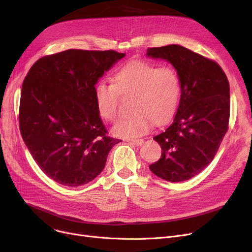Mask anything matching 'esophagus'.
I'll list each match as a JSON object with an SVG mask.
<instances>
[{
    "mask_svg": "<svg viewBox=\"0 0 252 252\" xmlns=\"http://www.w3.org/2000/svg\"><path fill=\"white\" fill-rule=\"evenodd\" d=\"M129 143H131V144H135V145H137V146H140V145H142L143 143H144V140L143 139H136V140H130V142Z\"/></svg>",
    "mask_w": 252,
    "mask_h": 252,
    "instance_id": "esophagus-1",
    "label": "esophagus"
}]
</instances>
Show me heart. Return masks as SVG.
<instances>
[{
    "instance_id": "1",
    "label": "heart",
    "mask_w": 252,
    "mask_h": 252,
    "mask_svg": "<svg viewBox=\"0 0 252 252\" xmlns=\"http://www.w3.org/2000/svg\"><path fill=\"white\" fill-rule=\"evenodd\" d=\"M133 97V115L113 128L118 137L136 138L146 134L153 123H166L175 113L180 82L176 71L158 68L146 62L135 61L125 65L113 77V84L100 82L94 90L97 110L105 121L114 123L119 116V102Z\"/></svg>"
}]
</instances>
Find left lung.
Returning a JSON list of instances; mask_svg holds the SVG:
<instances>
[{"label": "left lung", "instance_id": "obj_1", "mask_svg": "<svg viewBox=\"0 0 252 252\" xmlns=\"http://www.w3.org/2000/svg\"><path fill=\"white\" fill-rule=\"evenodd\" d=\"M147 56L173 64L181 87L173 124L153 138L161 157L149 168L168 182L187 181L213 161L229 128V81L216 61L179 45L148 48Z\"/></svg>", "mask_w": 252, "mask_h": 252}]
</instances>
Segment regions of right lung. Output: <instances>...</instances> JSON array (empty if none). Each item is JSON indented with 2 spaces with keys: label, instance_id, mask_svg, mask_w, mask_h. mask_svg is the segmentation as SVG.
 I'll list each match as a JSON object with an SVG mask.
<instances>
[{
  "label": "right lung",
  "instance_id": "1",
  "mask_svg": "<svg viewBox=\"0 0 252 252\" xmlns=\"http://www.w3.org/2000/svg\"><path fill=\"white\" fill-rule=\"evenodd\" d=\"M125 57L113 50H66L39 58L25 76L19 106L22 139L44 173L78 187L103 170L122 140L107 136L94 97L95 85Z\"/></svg>",
  "mask_w": 252,
  "mask_h": 252
}]
</instances>
